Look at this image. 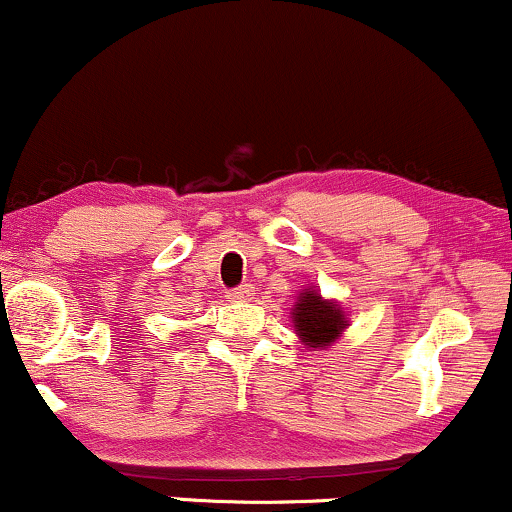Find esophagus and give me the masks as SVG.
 Here are the masks:
<instances>
[{
	"label": "esophagus",
	"instance_id": "obj_1",
	"mask_svg": "<svg viewBox=\"0 0 512 512\" xmlns=\"http://www.w3.org/2000/svg\"><path fill=\"white\" fill-rule=\"evenodd\" d=\"M252 293H255V286L243 284V286H238V289L231 291V298L233 301H250Z\"/></svg>",
	"mask_w": 512,
	"mask_h": 512
}]
</instances>
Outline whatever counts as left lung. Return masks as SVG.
<instances>
[{
  "mask_svg": "<svg viewBox=\"0 0 512 512\" xmlns=\"http://www.w3.org/2000/svg\"><path fill=\"white\" fill-rule=\"evenodd\" d=\"M291 320L298 339L308 349H327L342 337L346 325H349L342 305L337 301H327L315 289H303V293H298Z\"/></svg>",
  "mask_w": 512,
  "mask_h": 512,
  "instance_id": "8db88e82",
  "label": "left lung"
}]
</instances>
